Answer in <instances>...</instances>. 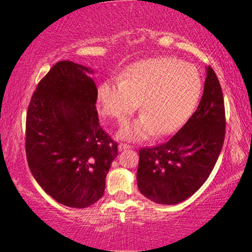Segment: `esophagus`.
<instances>
[{
    "mask_svg": "<svg viewBox=\"0 0 252 252\" xmlns=\"http://www.w3.org/2000/svg\"><path fill=\"white\" fill-rule=\"evenodd\" d=\"M132 147L129 146V144H126V143H120L119 144V150L123 151V150H126V149H131Z\"/></svg>",
    "mask_w": 252,
    "mask_h": 252,
    "instance_id": "obj_1",
    "label": "esophagus"
}]
</instances>
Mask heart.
<instances>
[{"label":"heart","instance_id":"b5f03b06","mask_svg":"<svg viewBox=\"0 0 252 252\" xmlns=\"http://www.w3.org/2000/svg\"><path fill=\"white\" fill-rule=\"evenodd\" d=\"M202 90L198 70L174 58H156L135 63L120 83L101 85L102 114L123 123L141 101L142 117L119 132L127 140L147 139L153 132L167 135L179 129L191 116Z\"/></svg>","mask_w":252,"mask_h":252}]
</instances>
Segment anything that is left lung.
Returning <instances> with one entry per match:
<instances>
[{
  "mask_svg": "<svg viewBox=\"0 0 252 252\" xmlns=\"http://www.w3.org/2000/svg\"><path fill=\"white\" fill-rule=\"evenodd\" d=\"M222 90L211 66L195 112L167 142L139 150L140 192L160 204H177L197 192L210 176L225 135Z\"/></svg>",
  "mask_w": 252,
  "mask_h": 252,
  "instance_id": "left-lung-1",
  "label": "left lung"
}]
</instances>
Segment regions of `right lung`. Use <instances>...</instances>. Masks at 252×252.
Here are the masks:
<instances>
[{"instance_id":"right-lung-1","label":"right lung","mask_w":252,"mask_h":252,"mask_svg":"<svg viewBox=\"0 0 252 252\" xmlns=\"http://www.w3.org/2000/svg\"><path fill=\"white\" fill-rule=\"evenodd\" d=\"M90 67L60 61L37 84L27 112L25 152L55 201L87 208L102 198L118 144L102 129Z\"/></svg>"}]
</instances>
